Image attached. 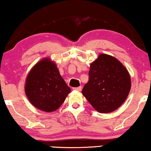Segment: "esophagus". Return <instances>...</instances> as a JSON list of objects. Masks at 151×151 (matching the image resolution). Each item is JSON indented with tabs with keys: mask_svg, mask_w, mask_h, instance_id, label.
Listing matches in <instances>:
<instances>
[{
	"mask_svg": "<svg viewBox=\"0 0 151 151\" xmlns=\"http://www.w3.org/2000/svg\"><path fill=\"white\" fill-rule=\"evenodd\" d=\"M73 89L78 91H81V90H82V86H79V87L73 88Z\"/></svg>",
	"mask_w": 151,
	"mask_h": 151,
	"instance_id": "34e87169",
	"label": "esophagus"
}]
</instances>
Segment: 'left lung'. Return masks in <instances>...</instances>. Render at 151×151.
Segmentation results:
<instances>
[{
    "label": "left lung",
    "instance_id": "obj_1",
    "mask_svg": "<svg viewBox=\"0 0 151 151\" xmlns=\"http://www.w3.org/2000/svg\"><path fill=\"white\" fill-rule=\"evenodd\" d=\"M82 95L97 111L111 113L127 100L131 87L127 68L115 57L102 53L90 65Z\"/></svg>",
    "mask_w": 151,
    "mask_h": 151
}]
</instances>
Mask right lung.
<instances>
[{
    "mask_svg": "<svg viewBox=\"0 0 151 151\" xmlns=\"http://www.w3.org/2000/svg\"><path fill=\"white\" fill-rule=\"evenodd\" d=\"M24 91L31 104L45 112L56 111L65 102L71 88L49 58L37 63L27 76Z\"/></svg>",
    "mask_w": 151,
    "mask_h": 151,
    "instance_id": "1",
    "label": "right lung"
}]
</instances>
